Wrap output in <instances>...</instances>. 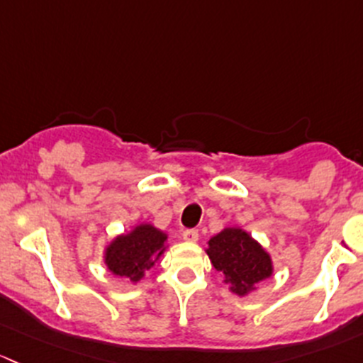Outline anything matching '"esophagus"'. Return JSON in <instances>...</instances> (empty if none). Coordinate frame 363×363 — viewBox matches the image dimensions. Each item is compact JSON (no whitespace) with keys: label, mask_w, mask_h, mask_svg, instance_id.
Returning <instances> with one entry per match:
<instances>
[{"label":"esophagus","mask_w":363,"mask_h":363,"mask_svg":"<svg viewBox=\"0 0 363 363\" xmlns=\"http://www.w3.org/2000/svg\"><path fill=\"white\" fill-rule=\"evenodd\" d=\"M183 239L189 242H196L197 239H199V233H197L196 229H186L183 230Z\"/></svg>","instance_id":"esophagus-1"}]
</instances>
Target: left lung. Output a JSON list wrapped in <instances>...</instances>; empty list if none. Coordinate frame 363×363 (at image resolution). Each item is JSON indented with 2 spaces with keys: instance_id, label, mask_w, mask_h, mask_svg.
I'll use <instances>...</instances> for the list:
<instances>
[{
  "instance_id": "obj_1",
  "label": "left lung",
  "mask_w": 363,
  "mask_h": 363,
  "mask_svg": "<svg viewBox=\"0 0 363 363\" xmlns=\"http://www.w3.org/2000/svg\"><path fill=\"white\" fill-rule=\"evenodd\" d=\"M209 262L223 274L229 292L248 297L259 283L274 274V264L267 250L241 227H225L208 241Z\"/></svg>"
}]
</instances>
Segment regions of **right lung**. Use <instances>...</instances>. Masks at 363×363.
I'll list each match as a JSON object with an SVG mask.
<instances>
[{
	"label": "right lung",
	"instance_id": "add662e5",
	"mask_svg": "<svg viewBox=\"0 0 363 363\" xmlns=\"http://www.w3.org/2000/svg\"><path fill=\"white\" fill-rule=\"evenodd\" d=\"M167 234L152 223H136L130 230L106 242L103 262L113 276L127 278L133 285L147 276L169 248Z\"/></svg>",
	"mask_w": 363,
	"mask_h": 363
}]
</instances>
